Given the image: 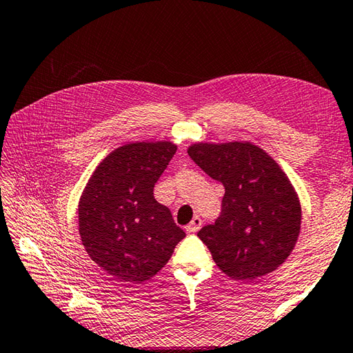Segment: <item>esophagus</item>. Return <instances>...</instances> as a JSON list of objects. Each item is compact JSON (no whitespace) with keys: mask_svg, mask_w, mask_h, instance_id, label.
<instances>
[{"mask_svg":"<svg viewBox=\"0 0 353 353\" xmlns=\"http://www.w3.org/2000/svg\"><path fill=\"white\" fill-rule=\"evenodd\" d=\"M200 228H201V219H200V216H194L192 221L185 229H186V232H188V234H196V232H199Z\"/></svg>","mask_w":353,"mask_h":353,"instance_id":"1","label":"esophagus"}]
</instances>
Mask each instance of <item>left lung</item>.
I'll return each instance as SVG.
<instances>
[{
	"label": "left lung",
	"mask_w": 353,
	"mask_h": 353,
	"mask_svg": "<svg viewBox=\"0 0 353 353\" xmlns=\"http://www.w3.org/2000/svg\"><path fill=\"white\" fill-rule=\"evenodd\" d=\"M188 154L224 186L221 212L197 236L235 279H256L290 256L301 234V203L272 157L249 142L194 144Z\"/></svg>",
	"instance_id": "obj_1"
}]
</instances>
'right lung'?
<instances>
[{
	"mask_svg": "<svg viewBox=\"0 0 353 353\" xmlns=\"http://www.w3.org/2000/svg\"><path fill=\"white\" fill-rule=\"evenodd\" d=\"M171 142H134L97 167L79 203V232L89 256L123 282H144L167 264L185 232L153 190L174 156Z\"/></svg>",
	"mask_w": 353,
	"mask_h": 353,
	"instance_id": "add662e5",
	"label": "right lung"
}]
</instances>
